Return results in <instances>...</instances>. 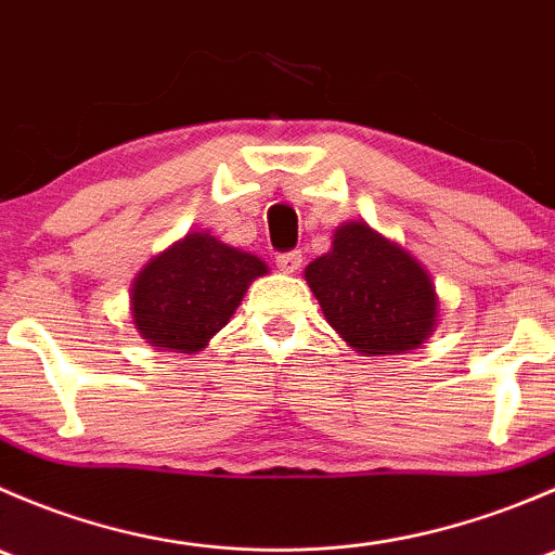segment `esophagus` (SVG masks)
I'll list each match as a JSON object with an SVG mask.
<instances>
[{
  "label": "esophagus",
  "instance_id": "obj_1",
  "mask_svg": "<svg viewBox=\"0 0 555 555\" xmlns=\"http://www.w3.org/2000/svg\"><path fill=\"white\" fill-rule=\"evenodd\" d=\"M300 262H304V255H300L298 249L282 251V255H276V268L282 273H295L300 268Z\"/></svg>",
  "mask_w": 555,
  "mask_h": 555
}]
</instances>
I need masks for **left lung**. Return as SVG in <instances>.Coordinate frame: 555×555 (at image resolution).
Listing matches in <instances>:
<instances>
[{"label":"left lung","mask_w":555,"mask_h":555,"mask_svg":"<svg viewBox=\"0 0 555 555\" xmlns=\"http://www.w3.org/2000/svg\"><path fill=\"white\" fill-rule=\"evenodd\" d=\"M330 327L365 357L418 349L438 324L429 273L400 244L365 222L335 231L333 249L306 268Z\"/></svg>","instance_id":"obj_1"}]
</instances>
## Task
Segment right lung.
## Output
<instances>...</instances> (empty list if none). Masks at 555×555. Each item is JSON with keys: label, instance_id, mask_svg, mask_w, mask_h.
I'll return each mask as SVG.
<instances>
[{"label": "right lung", "instance_id": "right-lung-1", "mask_svg": "<svg viewBox=\"0 0 555 555\" xmlns=\"http://www.w3.org/2000/svg\"><path fill=\"white\" fill-rule=\"evenodd\" d=\"M268 273L260 257L188 233L160 251L131 284V317L139 335L164 351L193 354L228 324L257 276Z\"/></svg>", "mask_w": 555, "mask_h": 555}]
</instances>
